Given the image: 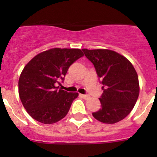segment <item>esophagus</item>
<instances>
[{
	"label": "esophagus",
	"mask_w": 157,
	"mask_h": 157,
	"mask_svg": "<svg viewBox=\"0 0 157 157\" xmlns=\"http://www.w3.org/2000/svg\"><path fill=\"white\" fill-rule=\"evenodd\" d=\"M81 97L82 98H84V99H86V100H87V99H89V98H90V96L86 95V94H81Z\"/></svg>",
	"instance_id": "1"
}]
</instances>
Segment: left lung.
Returning a JSON list of instances; mask_svg holds the SVG:
<instances>
[{
	"instance_id": "1",
	"label": "left lung",
	"mask_w": 157,
	"mask_h": 157,
	"mask_svg": "<svg viewBox=\"0 0 157 157\" xmlns=\"http://www.w3.org/2000/svg\"><path fill=\"white\" fill-rule=\"evenodd\" d=\"M82 51L94 64L103 85L101 108L92 113L96 120L113 124L127 117L139 95L138 76L132 63L121 54L110 49Z\"/></svg>"
}]
</instances>
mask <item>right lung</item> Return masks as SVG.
I'll return each instance as SVG.
<instances>
[{"instance_id": "right-lung-1", "label": "right lung", "mask_w": 157, "mask_h": 157, "mask_svg": "<svg viewBox=\"0 0 157 157\" xmlns=\"http://www.w3.org/2000/svg\"><path fill=\"white\" fill-rule=\"evenodd\" d=\"M84 56L79 48H53L36 55L22 71L19 95L27 113L37 121L52 124L67 114L78 93L56 86L69 67Z\"/></svg>"}]
</instances>
